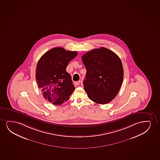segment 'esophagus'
I'll use <instances>...</instances> for the list:
<instances>
[{
  "label": "esophagus",
  "instance_id": "esophagus-1",
  "mask_svg": "<svg viewBox=\"0 0 160 160\" xmlns=\"http://www.w3.org/2000/svg\"><path fill=\"white\" fill-rule=\"evenodd\" d=\"M74 83L76 85L79 86L80 83V81H76V82H75Z\"/></svg>",
  "mask_w": 160,
  "mask_h": 160
}]
</instances>
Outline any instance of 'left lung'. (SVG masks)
I'll return each instance as SVG.
<instances>
[{"instance_id": "obj_1", "label": "left lung", "mask_w": 160, "mask_h": 160, "mask_svg": "<svg viewBox=\"0 0 160 160\" xmlns=\"http://www.w3.org/2000/svg\"><path fill=\"white\" fill-rule=\"evenodd\" d=\"M82 61L86 69L83 86L89 99L99 104L111 102L123 80V67L118 56L101 47L86 52Z\"/></svg>"}]
</instances>
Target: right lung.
Here are the masks:
<instances>
[{
    "mask_svg": "<svg viewBox=\"0 0 160 160\" xmlns=\"http://www.w3.org/2000/svg\"><path fill=\"white\" fill-rule=\"evenodd\" d=\"M77 55V52L58 47L48 50L38 61L36 79L43 97L49 102L60 105L74 91V86L66 68Z\"/></svg>",
    "mask_w": 160,
    "mask_h": 160,
    "instance_id": "right-lung-1",
    "label": "right lung"
}]
</instances>
